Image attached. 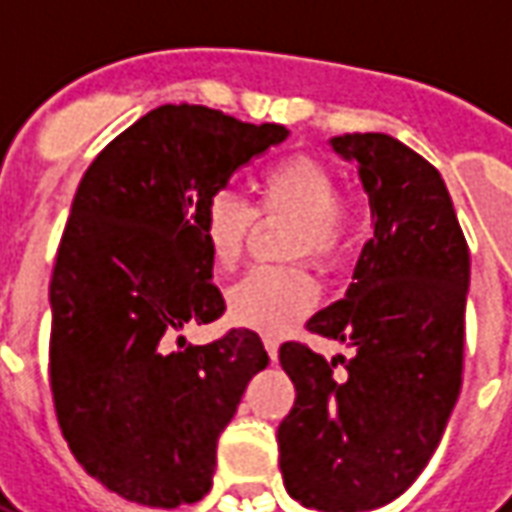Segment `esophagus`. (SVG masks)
<instances>
[{
	"label": "esophagus",
	"mask_w": 512,
	"mask_h": 512,
	"mask_svg": "<svg viewBox=\"0 0 512 512\" xmlns=\"http://www.w3.org/2000/svg\"><path fill=\"white\" fill-rule=\"evenodd\" d=\"M263 343H266V351H268V356H271V362H277V356H279V343H277V340H271V337H266Z\"/></svg>",
	"instance_id": "esophagus-1"
}]
</instances>
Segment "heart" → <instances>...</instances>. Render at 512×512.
Returning <instances> with one entry per match:
<instances>
[{"mask_svg": "<svg viewBox=\"0 0 512 512\" xmlns=\"http://www.w3.org/2000/svg\"><path fill=\"white\" fill-rule=\"evenodd\" d=\"M260 213L293 219L285 255L312 257L321 268L337 266L354 246L362 213L337 194V178L312 156H288L260 178ZM197 224L213 263L230 268L244 255L255 211L230 189L211 191L200 202ZM318 288L307 268H255L227 290L230 321L279 337L315 307Z\"/></svg>", "mask_w": 512, "mask_h": 512, "instance_id": "obj_1", "label": "heart"}]
</instances>
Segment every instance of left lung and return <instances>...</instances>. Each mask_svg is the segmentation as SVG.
I'll list each match as a JSON object with an SVG mask.
<instances>
[{"label": "left lung", "mask_w": 512, "mask_h": 512, "mask_svg": "<svg viewBox=\"0 0 512 512\" xmlns=\"http://www.w3.org/2000/svg\"><path fill=\"white\" fill-rule=\"evenodd\" d=\"M356 161L373 238L345 299L307 329L354 348L336 359L301 343L279 348L296 403L279 422L288 494L321 512H362L414 483L447 428L463 373L469 246L439 169L386 134L334 136Z\"/></svg>", "instance_id": "8db88e82"}]
</instances>
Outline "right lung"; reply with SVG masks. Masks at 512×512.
Returning <instances> with one entry per match:
<instances>
[{"label":"right lung","instance_id":"1","mask_svg":"<svg viewBox=\"0 0 512 512\" xmlns=\"http://www.w3.org/2000/svg\"><path fill=\"white\" fill-rule=\"evenodd\" d=\"M288 134L164 104L112 139L76 189L49 288L51 392L76 461L128 502L169 510L208 494L219 433L268 365L252 329L171 340L224 312L200 202Z\"/></svg>","mask_w":512,"mask_h":512}]
</instances>
